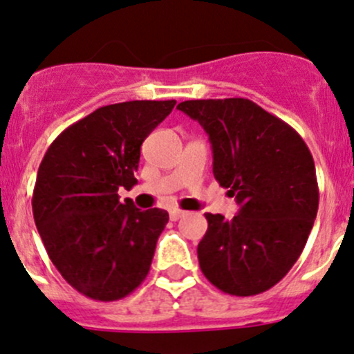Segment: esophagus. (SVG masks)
I'll return each instance as SVG.
<instances>
[{
	"label": "esophagus",
	"mask_w": 354,
	"mask_h": 354,
	"mask_svg": "<svg viewBox=\"0 0 354 354\" xmlns=\"http://www.w3.org/2000/svg\"><path fill=\"white\" fill-rule=\"evenodd\" d=\"M183 216H185V212H183V209H171V212H169V218L173 220V221H176V220L183 218Z\"/></svg>",
	"instance_id": "obj_1"
}]
</instances>
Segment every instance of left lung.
Listing matches in <instances>:
<instances>
[{
	"instance_id": "1",
	"label": "left lung",
	"mask_w": 354,
	"mask_h": 354,
	"mask_svg": "<svg viewBox=\"0 0 354 354\" xmlns=\"http://www.w3.org/2000/svg\"><path fill=\"white\" fill-rule=\"evenodd\" d=\"M207 131L213 176L240 205L239 215L205 213L198 243L205 277L230 296L277 284L304 250L319 207L309 147L289 124L242 97L178 106Z\"/></svg>"
}]
</instances>
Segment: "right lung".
<instances>
[{
  "label": "right lung",
  "instance_id": "right-lung-1",
  "mask_svg": "<svg viewBox=\"0 0 354 354\" xmlns=\"http://www.w3.org/2000/svg\"><path fill=\"white\" fill-rule=\"evenodd\" d=\"M176 100H129L99 107L46 149L33 189V218L62 277L94 301L111 302L141 286L166 209H139L118 189L138 183L142 141Z\"/></svg>",
  "mask_w": 354,
  "mask_h": 354
}]
</instances>
